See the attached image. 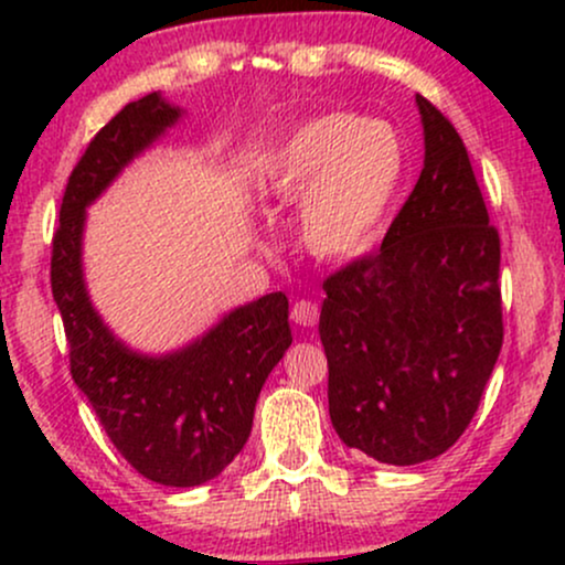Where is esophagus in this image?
Instances as JSON below:
<instances>
[{
    "mask_svg": "<svg viewBox=\"0 0 565 565\" xmlns=\"http://www.w3.org/2000/svg\"><path fill=\"white\" fill-rule=\"evenodd\" d=\"M319 316H321L319 305L310 300H297L289 310V319L295 321L297 327H316V323H319Z\"/></svg>",
    "mask_w": 565,
    "mask_h": 565,
    "instance_id": "esophagus-1",
    "label": "esophagus"
}]
</instances>
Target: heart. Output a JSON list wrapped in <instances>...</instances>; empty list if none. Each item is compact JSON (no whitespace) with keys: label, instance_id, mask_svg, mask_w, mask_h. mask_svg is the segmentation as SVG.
Segmentation results:
<instances>
[{"label":"heart","instance_id":"heart-1","mask_svg":"<svg viewBox=\"0 0 565 565\" xmlns=\"http://www.w3.org/2000/svg\"><path fill=\"white\" fill-rule=\"evenodd\" d=\"M404 170L393 127L355 114H327L289 135L263 188L278 204H300V242L319 260L361 252L385 217Z\"/></svg>","mask_w":565,"mask_h":565}]
</instances>
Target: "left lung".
<instances>
[{"instance_id": "obj_1", "label": "left lung", "mask_w": 565, "mask_h": 565, "mask_svg": "<svg viewBox=\"0 0 565 565\" xmlns=\"http://www.w3.org/2000/svg\"><path fill=\"white\" fill-rule=\"evenodd\" d=\"M425 167L382 246L323 281L329 417L350 449L417 465L451 449L502 350L499 231L468 148L417 95Z\"/></svg>"}]
</instances>
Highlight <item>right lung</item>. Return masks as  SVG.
Segmentation results:
<instances>
[{
  "label": "right lung",
  "instance_id": "add662e5",
  "mask_svg": "<svg viewBox=\"0 0 565 565\" xmlns=\"http://www.w3.org/2000/svg\"><path fill=\"white\" fill-rule=\"evenodd\" d=\"M180 108L157 93L127 103L71 172L53 236L50 284L68 342V364L116 451L148 481L206 483L244 449L270 369L291 345L284 291L236 308L201 340L164 359L127 350L103 327L82 278L84 206L121 167L174 125Z\"/></svg>",
  "mask_w": 565,
  "mask_h": 565
}]
</instances>
